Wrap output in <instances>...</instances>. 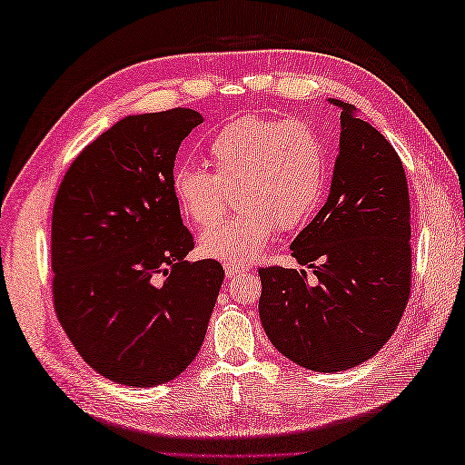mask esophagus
<instances>
[{
  "label": "esophagus",
  "instance_id": "obj_1",
  "mask_svg": "<svg viewBox=\"0 0 465 465\" xmlns=\"http://www.w3.org/2000/svg\"><path fill=\"white\" fill-rule=\"evenodd\" d=\"M248 270L243 268V265H233V263H227L225 265V278L227 280H233V278H238V275H242V273H245Z\"/></svg>",
  "mask_w": 465,
  "mask_h": 465
}]
</instances>
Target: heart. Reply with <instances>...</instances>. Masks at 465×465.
Masks as SVG:
<instances>
[{
    "label": "heart",
    "mask_w": 465,
    "mask_h": 465,
    "mask_svg": "<svg viewBox=\"0 0 465 465\" xmlns=\"http://www.w3.org/2000/svg\"><path fill=\"white\" fill-rule=\"evenodd\" d=\"M215 172L175 167L172 192L187 220L206 225L236 192L241 212L205 227L200 248L225 263H252L270 243L275 225L293 230L310 220L328 180V153L315 127L300 120L245 114L227 122L210 145Z\"/></svg>",
    "instance_id": "1"
}]
</instances>
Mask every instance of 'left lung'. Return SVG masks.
<instances>
[{
    "label": "left lung",
    "mask_w": 465,
    "mask_h": 465,
    "mask_svg": "<svg viewBox=\"0 0 465 465\" xmlns=\"http://www.w3.org/2000/svg\"><path fill=\"white\" fill-rule=\"evenodd\" d=\"M328 202L292 243L298 263L260 268V318L273 348L313 371H341L378 353L411 288L410 192L400 155L350 104Z\"/></svg>",
    "instance_id": "obj_1"
}]
</instances>
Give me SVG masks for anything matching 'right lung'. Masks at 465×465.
<instances>
[{"mask_svg": "<svg viewBox=\"0 0 465 465\" xmlns=\"http://www.w3.org/2000/svg\"><path fill=\"white\" fill-rule=\"evenodd\" d=\"M202 122L187 107L125 117L59 183L54 308L84 361L115 383L177 378L205 338L223 268L185 262L195 243L172 192L175 153Z\"/></svg>", "mask_w": 465, "mask_h": 465, "instance_id": "1", "label": "right lung"}]
</instances>
